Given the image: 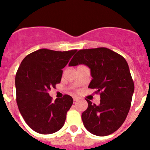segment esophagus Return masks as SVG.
I'll return each mask as SVG.
<instances>
[{"mask_svg":"<svg viewBox=\"0 0 150 150\" xmlns=\"http://www.w3.org/2000/svg\"><path fill=\"white\" fill-rule=\"evenodd\" d=\"M73 99H74V101H76V100H78V98L77 97H74V98H73Z\"/></svg>","mask_w":150,"mask_h":150,"instance_id":"34e87169","label":"esophagus"}]
</instances>
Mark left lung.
<instances>
[{
  "instance_id": "8db88e82",
  "label": "left lung",
  "mask_w": 150,
  "mask_h": 150,
  "mask_svg": "<svg viewBox=\"0 0 150 150\" xmlns=\"http://www.w3.org/2000/svg\"><path fill=\"white\" fill-rule=\"evenodd\" d=\"M80 64L91 69L88 88L96 89L100 104L87 100L88 108L82 113L85 128L97 136H107L120 128L132 104L134 85L126 60L110 49L99 47L80 50L69 66Z\"/></svg>"
}]
</instances>
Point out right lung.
<instances>
[{
  "instance_id": "right-lung-1",
  "label": "right lung",
  "mask_w": 150,
  "mask_h": 150,
  "mask_svg": "<svg viewBox=\"0 0 150 150\" xmlns=\"http://www.w3.org/2000/svg\"><path fill=\"white\" fill-rule=\"evenodd\" d=\"M76 52L40 49L28 55L18 67L15 79L17 105L34 132L50 134L63 127L72 97L64 95L53 102L49 91L60 83L62 69Z\"/></svg>"
}]
</instances>
